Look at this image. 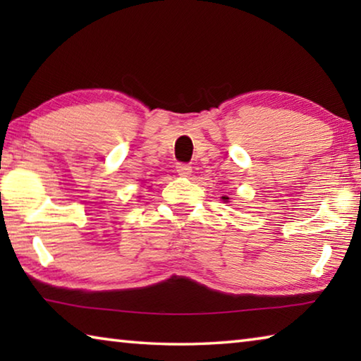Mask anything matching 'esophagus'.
<instances>
[{
	"label": "esophagus",
	"mask_w": 361,
	"mask_h": 361,
	"mask_svg": "<svg viewBox=\"0 0 361 361\" xmlns=\"http://www.w3.org/2000/svg\"><path fill=\"white\" fill-rule=\"evenodd\" d=\"M192 172V169L188 166V164H178L176 166V173H178L180 176H189Z\"/></svg>",
	"instance_id": "1"
}]
</instances>
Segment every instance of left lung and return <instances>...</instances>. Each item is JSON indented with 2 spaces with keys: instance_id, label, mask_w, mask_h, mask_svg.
Segmentation results:
<instances>
[{
  "instance_id": "1",
  "label": "left lung",
  "mask_w": 361,
  "mask_h": 361,
  "mask_svg": "<svg viewBox=\"0 0 361 361\" xmlns=\"http://www.w3.org/2000/svg\"><path fill=\"white\" fill-rule=\"evenodd\" d=\"M223 200H224V202H228V200H229V197H226V195H223V197H221Z\"/></svg>"
}]
</instances>
